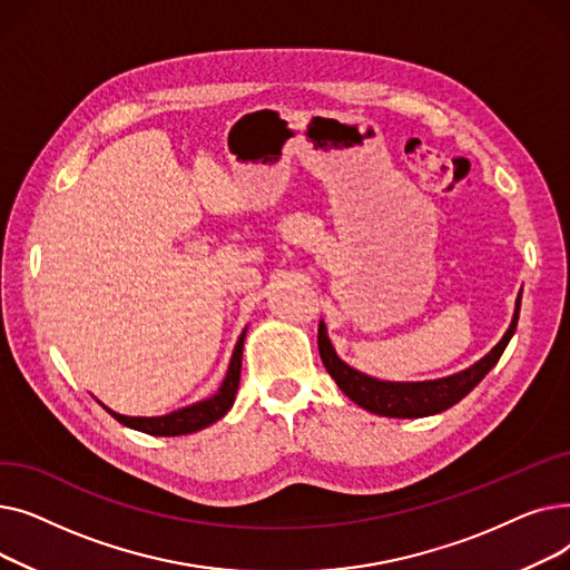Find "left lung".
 I'll return each instance as SVG.
<instances>
[{
	"instance_id": "obj_1",
	"label": "left lung",
	"mask_w": 570,
	"mask_h": 570,
	"mask_svg": "<svg viewBox=\"0 0 570 570\" xmlns=\"http://www.w3.org/2000/svg\"><path fill=\"white\" fill-rule=\"evenodd\" d=\"M520 301L522 293L518 295V307L511 327H508L503 340L483 357L478 361L473 367L453 374L448 379H436V381H423V383H391V381H379L372 376H365L361 372H355L346 363H342L331 340L325 335V325H318V353L321 361L340 385V391L353 400L357 406H363L372 413L387 415V417H423V415H434L445 409H451L458 404L462 397H466L473 387L483 381V376L499 363V357L503 348L511 342L518 318H520Z\"/></svg>"
}]
</instances>
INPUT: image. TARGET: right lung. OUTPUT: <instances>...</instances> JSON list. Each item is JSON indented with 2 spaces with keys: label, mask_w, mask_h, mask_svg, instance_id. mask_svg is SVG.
<instances>
[{
  "label": "right lung",
  "mask_w": 570,
  "mask_h": 570,
  "mask_svg": "<svg viewBox=\"0 0 570 570\" xmlns=\"http://www.w3.org/2000/svg\"><path fill=\"white\" fill-rule=\"evenodd\" d=\"M243 344H245V333L239 335V340L235 344L230 365H228V374H226L222 387L205 402L191 404L187 409H179V411H173V413L159 415V417H131V415H119V413H115L106 406L104 409L115 417L117 423H122L127 428L145 432V434H153V436L191 434V432H198L207 425H213L233 406L237 385H239V365H243Z\"/></svg>",
  "instance_id": "1"
}]
</instances>
